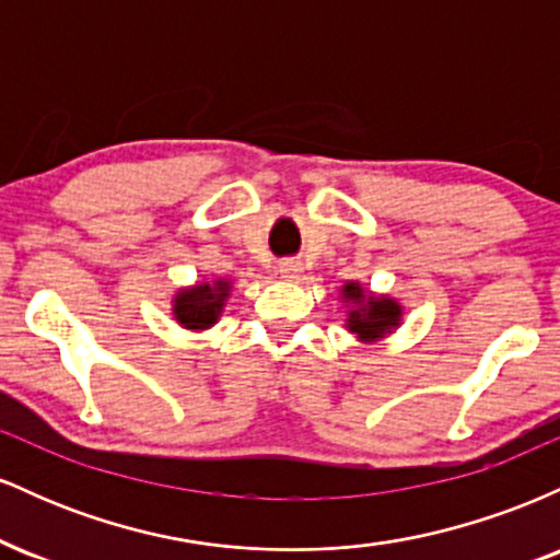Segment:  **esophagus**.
<instances>
[{
	"label": "esophagus",
	"instance_id": "1",
	"mask_svg": "<svg viewBox=\"0 0 560 560\" xmlns=\"http://www.w3.org/2000/svg\"><path fill=\"white\" fill-rule=\"evenodd\" d=\"M279 273H281V279H289V281L300 279L302 262H300V260H284V262H281V266H279Z\"/></svg>",
	"mask_w": 560,
	"mask_h": 560
}]
</instances>
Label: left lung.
<instances>
[{"label": "left lung", "mask_w": 560, "mask_h": 560, "mask_svg": "<svg viewBox=\"0 0 560 560\" xmlns=\"http://www.w3.org/2000/svg\"><path fill=\"white\" fill-rule=\"evenodd\" d=\"M339 302L347 307L345 329L363 345L387 339L402 324V302L389 298V294L371 292L361 281H345L342 289H339Z\"/></svg>", "instance_id": "8db88e82"}]
</instances>
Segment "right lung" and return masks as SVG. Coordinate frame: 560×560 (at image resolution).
<instances>
[{
	"label": "right lung",
	"instance_id": "obj_1",
	"mask_svg": "<svg viewBox=\"0 0 560 560\" xmlns=\"http://www.w3.org/2000/svg\"><path fill=\"white\" fill-rule=\"evenodd\" d=\"M234 281L213 279L195 281L189 287H178L171 298V316L186 331H208L221 320L231 298Z\"/></svg>",
	"mask_w": 560,
	"mask_h": 560
}]
</instances>
